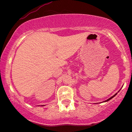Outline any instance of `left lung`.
Masks as SVG:
<instances>
[{
    "mask_svg": "<svg viewBox=\"0 0 132 132\" xmlns=\"http://www.w3.org/2000/svg\"><path fill=\"white\" fill-rule=\"evenodd\" d=\"M117 93H116V94H115V95H113V96H111V98H109V99L106 100V101H104V102H106V101H109V100H111V98H113V97H114V96H116V95H117Z\"/></svg>",
    "mask_w": 132,
    "mask_h": 132,
    "instance_id": "1",
    "label": "left lung"
}]
</instances>
